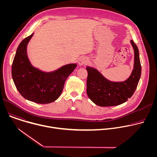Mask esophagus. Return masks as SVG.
Listing matches in <instances>:
<instances>
[{
  "label": "esophagus",
  "instance_id": "esophagus-1",
  "mask_svg": "<svg viewBox=\"0 0 157 157\" xmlns=\"http://www.w3.org/2000/svg\"><path fill=\"white\" fill-rule=\"evenodd\" d=\"M88 62H89V59L86 57H82L79 59L78 63L79 66H82L84 64L88 63Z\"/></svg>",
  "mask_w": 157,
  "mask_h": 157
}]
</instances>
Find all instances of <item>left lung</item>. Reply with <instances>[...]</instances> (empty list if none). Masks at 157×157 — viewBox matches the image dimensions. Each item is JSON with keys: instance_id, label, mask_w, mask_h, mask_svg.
I'll return each mask as SVG.
<instances>
[{"instance_id": "8db88e82", "label": "left lung", "mask_w": 157, "mask_h": 157, "mask_svg": "<svg viewBox=\"0 0 157 157\" xmlns=\"http://www.w3.org/2000/svg\"><path fill=\"white\" fill-rule=\"evenodd\" d=\"M134 51V64L132 72L124 81L114 82L106 79L98 70L87 66V94L95 104L101 107L122 104L135 92L141 76V64L139 49L130 40Z\"/></svg>"}]
</instances>
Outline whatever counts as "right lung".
Instances as JSON below:
<instances>
[{"mask_svg":"<svg viewBox=\"0 0 157 157\" xmlns=\"http://www.w3.org/2000/svg\"><path fill=\"white\" fill-rule=\"evenodd\" d=\"M33 35L24 39L18 45L12 66V76L18 91L25 99L38 104H49L60 96L65 81L77 64H66L51 72L35 68L27 52V44Z\"/></svg>","mask_w":157,"mask_h":157,"instance_id":"1","label":"right lung"}]
</instances>
